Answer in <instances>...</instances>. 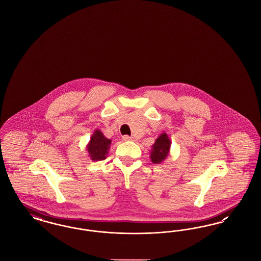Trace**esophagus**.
Instances as JSON below:
<instances>
[{
  "label": "esophagus",
  "mask_w": 261,
  "mask_h": 261,
  "mask_svg": "<svg viewBox=\"0 0 261 261\" xmlns=\"http://www.w3.org/2000/svg\"><path fill=\"white\" fill-rule=\"evenodd\" d=\"M122 140L123 141H134V138L125 135V136L122 137Z\"/></svg>",
  "instance_id": "1"
}]
</instances>
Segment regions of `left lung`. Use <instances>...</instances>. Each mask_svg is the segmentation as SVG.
<instances>
[{
  "label": "left lung",
  "mask_w": 261,
  "mask_h": 261,
  "mask_svg": "<svg viewBox=\"0 0 261 261\" xmlns=\"http://www.w3.org/2000/svg\"><path fill=\"white\" fill-rule=\"evenodd\" d=\"M170 146L171 141L169 137L165 132H163L158 137L154 144L151 146L149 158L152 163L159 164L164 162L170 152Z\"/></svg>",
  "instance_id": "1"
}]
</instances>
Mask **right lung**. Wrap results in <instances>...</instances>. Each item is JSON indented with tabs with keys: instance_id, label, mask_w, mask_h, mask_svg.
Instances as JSON below:
<instances>
[{
	"instance_id": "add662e5",
	"label": "right lung",
	"mask_w": 261,
	"mask_h": 261,
	"mask_svg": "<svg viewBox=\"0 0 261 261\" xmlns=\"http://www.w3.org/2000/svg\"><path fill=\"white\" fill-rule=\"evenodd\" d=\"M111 145H112V140L106 138L99 129H96L93 132L86 147L89 158L93 162H98V161H102L107 159Z\"/></svg>"
}]
</instances>
